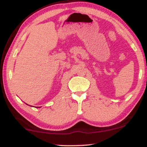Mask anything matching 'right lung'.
I'll use <instances>...</instances> for the list:
<instances>
[{
  "mask_svg": "<svg viewBox=\"0 0 147 147\" xmlns=\"http://www.w3.org/2000/svg\"><path fill=\"white\" fill-rule=\"evenodd\" d=\"M27 105H28V104H27Z\"/></svg>",
  "mask_w": 147,
  "mask_h": 147,
  "instance_id": "obj_1",
  "label": "right lung"
}]
</instances>
